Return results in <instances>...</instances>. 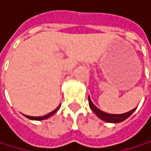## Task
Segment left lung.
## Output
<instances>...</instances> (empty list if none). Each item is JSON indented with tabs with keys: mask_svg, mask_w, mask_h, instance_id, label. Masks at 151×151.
<instances>
[{
	"mask_svg": "<svg viewBox=\"0 0 151 151\" xmlns=\"http://www.w3.org/2000/svg\"><path fill=\"white\" fill-rule=\"evenodd\" d=\"M88 101H89V106L91 107V109L93 111V113L100 118L101 119L102 121L106 122H110V123H118V122H122L123 121H125L126 119H128L136 110V108L127 112V113H124V114H107L105 113L103 111H101V109H99L96 106L94 105L90 97L88 96Z\"/></svg>",
	"mask_w": 151,
	"mask_h": 151,
	"instance_id": "1",
	"label": "left lung"
}]
</instances>
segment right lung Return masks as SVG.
<instances>
[{
  "label": "right lung",
  "instance_id": "add662e5",
  "mask_svg": "<svg viewBox=\"0 0 151 151\" xmlns=\"http://www.w3.org/2000/svg\"><path fill=\"white\" fill-rule=\"evenodd\" d=\"M59 107H60V106H58L55 110H53L52 112L47 114L44 115V116H36V117H35V116H29V115H25V114H24V116L27 117V118L29 119V120H34V121H42V120H45V119H48L49 117H50L51 115H53V114L59 109Z\"/></svg>",
  "mask_w": 151,
  "mask_h": 151
}]
</instances>
